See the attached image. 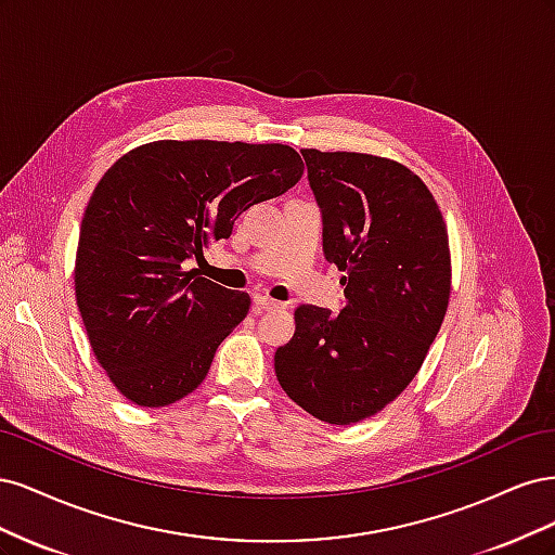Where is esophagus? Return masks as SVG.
Listing matches in <instances>:
<instances>
[{
	"label": "esophagus",
	"instance_id": "34e87169",
	"mask_svg": "<svg viewBox=\"0 0 555 555\" xmlns=\"http://www.w3.org/2000/svg\"><path fill=\"white\" fill-rule=\"evenodd\" d=\"M255 306L259 308V310H266V312H273V310H282L284 306L282 304H278V300H273V298H268V296H255Z\"/></svg>",
	"mask_w": 555,
	"mask_h": 555
}]
</instances>
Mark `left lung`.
I'll return each mask as SVG.
<instances>
[{"label":"left lung","instance_id":"left-lung-1","mask_svg":"<svg viewBox=\"0 0 555 555\" xmlns=\"http://www.w3.org/2000/svg\"><path fill=\"white\" fill-rule=\"evenodd\" d=\"M300 155L322 210L324 255L345 273V308L300 306L275 375L319 422L349 426L389 405L422 367L449 306V236L408 166L312 147Z\"/></svg>","mask_w":555,"mask_h":555}]
</instances>
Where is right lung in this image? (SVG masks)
Masks as SVG:
<instances>
[{
  "instance_id": "right-lung-1",
  "label": "right lung",
  "mask_w": 555,
  "mask_h": 555,
  "mask_svg": "<svg viewBox=\"0 0 555 555\" xmlns=\"http://www.w3.org/2000/svg\"><path fill=\"white\" fill-rule=\"evenodd\" d=\"M300 176L304 162L282 143L155 141L99 180L80 224L76 304L125 398L164 408L206 379L249 296L201 278L190 261Z\"/></svg>"
}]
</instances>
